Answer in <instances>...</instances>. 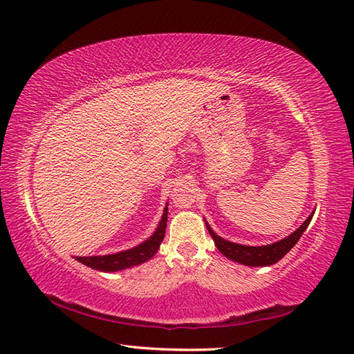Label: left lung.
I'll list each match as a JSON object with an SVG mask.
<instances>
[{
  "label": "left lung",
  "instance_id": "obj_1",
  "mask_svg": "<svg viewBox=\"0 0 354 354\" xmlns=\"http://www.w3.org/2000/svg\"><path fill=\"white\" fill-rule=\"evenodd\" d=\"M312 217H313V213L307 217L301 227H299L297 231H293L290 236L281 239L280 242H275L272 245H266V246H246V245H239L234 242H228V240L217 236L216 232L209 228V225L207 222L205 223H207V230L209 232V236H212L214 240V245L217 246V250L225 255V257L246 266H269V265H274V263H277L278 260H281L284 255L297 245L299 237L303 236L306 228L309 227Z\"/></svg>",
  "mask_w": 354,
  "mask_h": 354
}]
</instances>
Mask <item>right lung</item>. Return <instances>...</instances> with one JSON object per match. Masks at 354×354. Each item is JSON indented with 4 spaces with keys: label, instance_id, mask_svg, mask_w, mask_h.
Wrapping results in <instances>:
<instances>
[{
    "label": "right lung",
    "instance_id": "right-lung-1",
    "mask_svg": "<svg viewBox=\"0 0 354 354\" xmlns=\"http://www.w3.org/2000/svg\"><path fill=\"white\" fill-rule=\"evenodd\" d=\"M167 209L169 208L165 205L160 225H158L153 236H150V239H147L146 242H142L141 245L132 248V250L122 251L117 254L93 255V257H76V260L80 261L82 265L102 270V272H117V270L141 265V263L152 259L156 251L160 250V245L165 234V227H167Z\"/></svg>",
    "mask_w": 354,
    "mask_h": 354
}]
</instances>
